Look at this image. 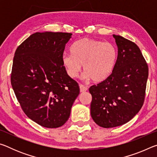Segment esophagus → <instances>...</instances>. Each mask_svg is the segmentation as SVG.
Masks as SVG:
<instances>
[{"label":"esophagus","instance_id":"esophagus-1","mask_svg":"<svg viewBox=\"0 0 157 157\" xmlns=\"http://www.w3.org/2000/svg\"><path fill=\"white\" fill-rule=\"evenodd\" d=\"M79 89H80V92H85L86 91H87V87L84 85L80 84H79Z\"/></svg>","mask_w":157,"mask_h":157}]
</instances>
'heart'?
Masks as SVG:
<instances>
[{"instance_id":"b5f03b06","label":"heart","mask_w":157,"mask_h":157,"mask_svg":"<svg viewBox=\"0 0 157 157\" xmlns=\"http://www.w3.org/2000/svg\"><path fill=\"white\" fill-rule=\"evenodd\" d=\"M71 54L62 56V63L69 77L78 75L83 64L86 78L100 82L112 73L118 58V50L113 44L91 38H84L75 42Z\"/></svg>"}]
</instances>
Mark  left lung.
<instances>
[{"mask_svg": "<svg viewBox=\"0 0 157 157\" xmlns=\"http://www.w3.org/2000/svg\"><path fill=\"white\" fill-rule=\"evenodd\" d=\"M118 46V58L112 73L92 85L91 115L98 125L111 128L132 119L144 103L148 66L137 45L113 35Z\"/></svg>", "mask_w": 157, "mask_h": 157, "instance_id": "obj_1", "label": "left lung"}]
</instances>
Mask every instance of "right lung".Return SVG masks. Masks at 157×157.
<instances>
[{
  "label": "right lung",
  "mask_w": 157,
  "mask_h": 157,
  "mask_svg": "<svg viewBox=\"0 0 157 157\" xmlns=\"http://www.w3.org/2000/svg\"><path fill=\"white\" fill-rule=\"evenodd\" d=\"M71 33H36L16 50L11 84L21 107L42 127L57 128L70 116L79 85L62 63Z\"/></svg>",
  "instance_id": "right-lung-1"
}]
</instances>
